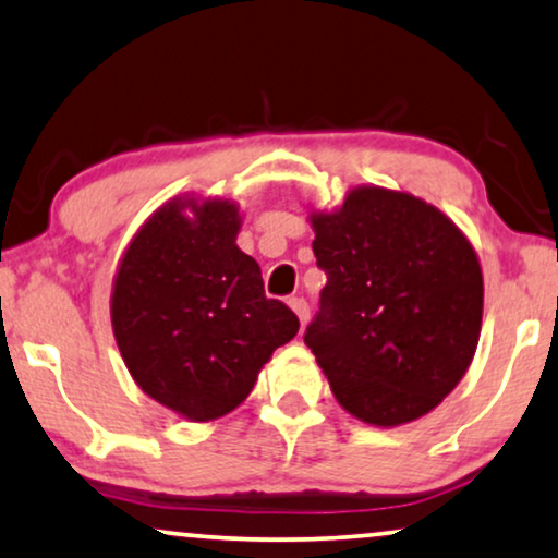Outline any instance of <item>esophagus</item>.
<instances>
[{
    "label": "esophagus",
    "instance_id": "1",
    "mask_svg": "<svg viewBox=\"0 0 558 558\" xmlns=\"http://www.w3.org/2000/svg\"><path fill=\"white\" fill-rule=\"evenodd\" d=\"M288 306H291L293 311H295V316L301 318V324H306L308 322V303H306V299H301V295H293V299H288Z\"/></svg>",
    "mask_w": 558,
    "mask_h": 558
}]
</instances>
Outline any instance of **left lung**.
Segmentation results:
<instances>
[{
    "instance_id": "obj_1",
    "label": "left lung",
    "mask_w": 558,
    "mask_h": 558,
    "mask_svg": "<svg viewBox=\"0 0 558 558\" xmlns=\"http://www.w3.org/2000/svg\"><path fill=\"white\" fill-rule=\"evenodd\" d=\"M311 225L326 286L303 341L333 396L373 426L421 418L457 388L477 349L472 244L436 206L375 185Z\"/></svg>"
}]
</instances>
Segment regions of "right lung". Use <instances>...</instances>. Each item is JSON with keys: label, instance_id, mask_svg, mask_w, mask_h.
Here are the masks:
<instances>
[{"label": "right lung", "instance_id": "1", "mask_svg": "<svg viewBox=\"0 0 558 558\" xmlns=\"http://www.w3.org/2000/svg\"><path fill=\"white\" fill-rule=\"evenodd\" d=\"M236 232L234 204H166L132 240L114 280L111 326L124 365L147 396L191 421L234 411L275 349L299 333V316L267 299Z\"/></svg>", "mask_w": 558, "mask_h": 558}]
</instances>
